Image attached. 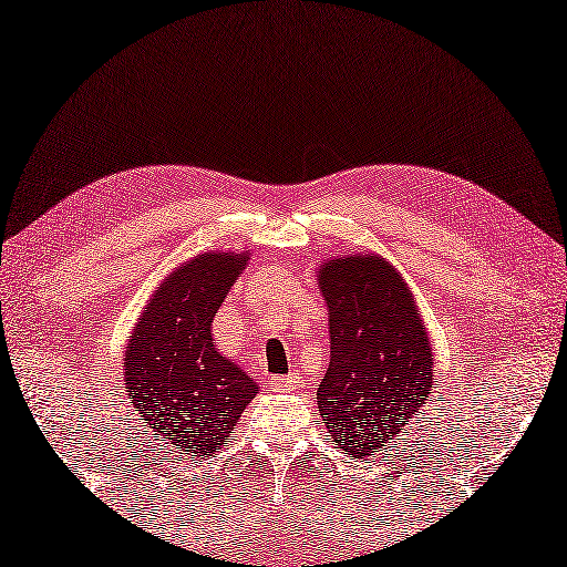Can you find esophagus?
Instances as JSON below:
<instances>
[{
  "label": "esophagus",
  "instance_id": "34e87169",
  "mask_svg": "<svg viewBox=\"0 0 567 567\" xmlns=\"http://www.w3.org/2000/svg\"><path fill=\"white\" fill-rule=\"evenodd\" d=\"M274 385L278 391H296L301 385V375L299 373H289V375H276Z\"/></svg>",
  "mask_w": 567,
  "mask_h": 567
}]
</instances>
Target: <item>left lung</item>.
<instances>
[{"label":"left lung","instance_id":"left-lung-1","mask_svg":"<svg viewBox=\"0 0 567 567\" xmlns=\"http://www.w3.org/2000/svg\"><path fill=\"white\" fill-rule=\"evenodd\" d=\"M319 286L331 329L319 411L339 449L365 458L429 401L431 341L409 286L379 256L336 258L319 268Z\"/></svg>","mask_w":567,"mask_h":567}]
</instances>
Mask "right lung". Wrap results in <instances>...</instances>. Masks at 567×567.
Listing matches in <instances>:
<instances>
[{"label": "right lung", "instance_id": "right-lung-1", "mask_svg": "<svg viewBox=\"0 0 567 567\" xmlns=\"http://www.w3.org/2000/svg\"><path fill=\"white\" fill-rule=\"evenodd\" d=\"M248 254H202L166 278L126 346V393L168 455L216 453L256 383L214 349L212 323Z\"/></svg>", "mask_w": 567, "mask_h": 567}]
</instances>
